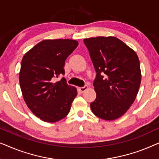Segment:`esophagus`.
<instances>
[{"mask_svg":"<svg viewBox=\"0 0 159 159\" xmlns=\"http://www.w3.org/2000/svg\"><path fill=\"white\" fill-rule=\"evenodd\" d=\"M88 85H84V87H81V88H78V90H79L81 93H83L86 90H88Z\"/></svg>","mask_w":159,"mask_h":159,"instance_id":"1","label":"esophagus"}]
</instances>
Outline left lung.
<instances>
[{
	"instance_id": "obj_1",
	"label": "left lung",
	"mask_w": 159,
	"mask_h": 159,
	"mask_svg": "<svg viewBox=\"0 0 159 159\" xmlns=\"http://www.w3.org/2000/svg\"><path fill=\"white\" fill-rule=\"evenodd\" d=\"M96 71L93 114L104 120L121 117L134 103L140 88V61L131 48L114 37L84 39Z\"/></svg>"
}]
</instances>
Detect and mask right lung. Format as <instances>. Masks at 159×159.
I'll use <instances>...</instances> for the list:
<instances>
[{
    "instance_id": "right-lung-1",
    "label": "right lung",
    "mask_w": 159,
    "mask_h": 159,
    "mask_svg": "<svg viewBox=\"0 0 159 159\" xmlns=\"http://www.w3.org/2000/svg\"><path fill=\"white\" fill-rule=\"evenodd\" d=\"M78 45L69 39L44 40L25 54L21 60L19 84L30 111L47 122H56L67 116L77 95L64 75V63Z\"/></svg>"
}]
</instances>
